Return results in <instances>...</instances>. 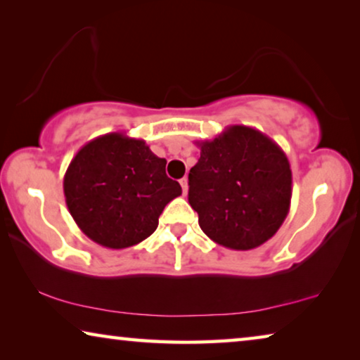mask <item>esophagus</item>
Returning <instances> with one entry per match:
<instances>
[{
    "instance_id": "esophagus-1",
    "label": "esophagus",
    "mask_w": 360,
    "mask_h": 360,
    "mask_svg": "<svg viewBox=\"0 0 360 360\" xmlns=\"http://www.w3.org/2000/svg\"><path fill=\"white\" fill-rule=\"evenodd\" d=\"M179 184H181V187H182V193H187V191H189V184H187V178H182L181 181H179Z\"/></svg>"
}]
</instances>
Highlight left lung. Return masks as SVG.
<instances>
[{"instance_id":"8db88e82","label":"left lung","mask_w":360,"mask_h":360,"mask_svg":"<svg viewBox=\"0 0 360 360\" xmlns=\"http://www.w3.org/2000/svg\"><path fill=\"white\" fill-rule=\"evenodd\" d=\"M195 144L200 158L189 173V203L202 231L218 245L242 252L269 240L292 202V169L285 152L243 124Z\"/></svg>"}]
</instances>
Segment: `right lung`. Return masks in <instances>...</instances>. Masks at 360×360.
<instances>
[{
	"instance_id": "obj_1",
	"label": "right lung",
	"mask_w": 360,
	"mask_h": 360,
	"mask_svg": "<svg viewBox=\"0 0 360 360\" xmlns=\"http://www.w3.org/2000/svg\"><path fill=\"white\" fill-rule=\"evenodd\" d=\"M167 160L146 141L108 133L84 144L64 176V195L84 236L122 250L152 236L163 208L179 197L178 181L165 173Z\"/></svg>"
}]
</instances>
